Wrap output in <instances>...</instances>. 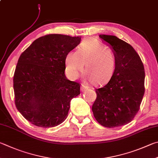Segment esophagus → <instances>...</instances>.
Segmentation results:
<instances>
[{
	"label": "esophagus",
	"mask_w": 158,
	"mask_h": 158,
	"mask_svg": "<svg viewBox=\"0 0 158 158\" xmlns=\"http://www.w3.org/2000/svg\"><path fill=\"white\" fill-rule=\"evenodd\" d=\"M88 89V87L85 86V85H81V92H84V91H85V90H87Z\"/></svg>",
	"instance_id": "obj_1"
}]
</instances>
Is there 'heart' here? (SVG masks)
<instances>
[{"mask_svg": "<svg viewBox=\"0 0 158 158\" xmlns=\"http://www.w3.org/2000/svg\"><path fill=\"white\" fill-rule=\"evenodd\" d=\"M93 84H101L110 78L116 65V54L98 40L88 38L83 41L77 51H70L65 56L67 73L77 79L84 70Z\"/></svg>", "mask_w": 158, "mask_h": 158, "instance_id": "1", "label": "heart"}]
</instances>
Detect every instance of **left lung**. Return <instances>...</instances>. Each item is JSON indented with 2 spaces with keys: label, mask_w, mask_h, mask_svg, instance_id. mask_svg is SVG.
Instances as JSON below:
<instances>
[{
  "label": "left lung",
  "mask_w": 158,
  "mask_h": 158,
  "mask_svg": "<svg viewBox=\"0 0 158 158\" xmlns=\"http://www.w3.org/2000/svg\"><path fill=\"white\" fill-rule=\"evenodd\" d=\"M116 54V65L107 84L96 89L92 107L94 118L103 127L128 124L139 111L144 94V68L137 52L115 36L100 34Z\"/></svg>",
  "instance_id": "left-lung-1"
}]
</instances>
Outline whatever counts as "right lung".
<instances>
[{
	"mask_svg": "<svg viewBox=\"0 0 158 158\" xmlns=\"http://www.w3.org/2000/svg\"><path fill=\"white\" fill-rule=\"evenodd\" d=\"M81 37L48 34L35 40L21 56L14 75L16 107L39 127L61 124L70 101L80 94V84L65 75V56Z\"/></svg>",
	"mask_w": 158,
	"mask_h": 158,
	"instance_id": "obj_1",
	"label": "right lung"
}]
</instances>
